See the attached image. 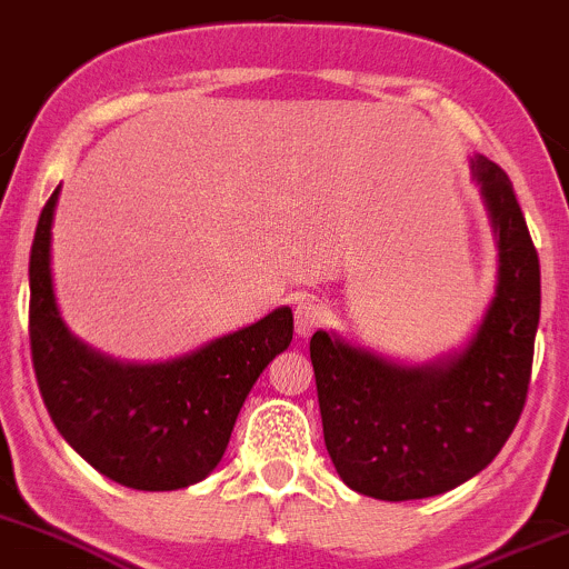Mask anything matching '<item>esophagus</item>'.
<instances>
[{
    "mask_svg": "<svg viewBox=\"0 0 569 569\" xmlns=\"http://www.w3.org/2000/svg\"><path fill=\"white\" fill-rule=\"evenodd\" d=\"M292 315H296V333L309 336L311 331H317V328L326 322L328 309L320 298L303 296V298H298L296 307H292Z\"/></svg>",
    "mask_w": 569,
    "mask_h": 569,
    "instance_id": "34e87169",
    "label": "esophagus"
}]
</instances>
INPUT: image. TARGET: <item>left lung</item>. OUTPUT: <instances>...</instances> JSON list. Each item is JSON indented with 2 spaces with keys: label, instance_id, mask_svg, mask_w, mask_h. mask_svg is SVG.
<instances>
[{
  "label": "left lung",
  "instance_id": "obj_1",
  "mask_svg": "<svg viewBox=\"0 0 569 569\" xmlns=\"http://www.w3.org/2000/svg\"><path fill=\"white\" fill-rule=\"evenodd\" d=\"M499 247V284L467 350L431 366H396L326 331L309 341L322 437L352 491L407 502L482 472L523 405L540 322V260L512 181L475 157Z\"/></svg>",
  "mask_w": 569,
  "mask_h": 569
}]
</instances>
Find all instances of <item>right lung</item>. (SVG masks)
Returning a JSON list of instances; mask_svg holds the SVG:
<instances>
[{
    "instance_id": "1",
    "label": "right lung",
    "mask_w": 569,
    "mask_h": 569,
    "mask_svg": "<svg viewBox=\"0 0 569 569\" xmlns=\"http://www.w3.org/2000/svg\"><path fill=\"white\" fill-rule=\"evenodd\" d=\"M42 206L29 254V341L34 377L59 433L100 475L138 491H176L222 461L238 412L268 363L292 341L282 307L192 356L130 366L72 339L51 282V222Z\"/></svg>"
}]
</instances>
